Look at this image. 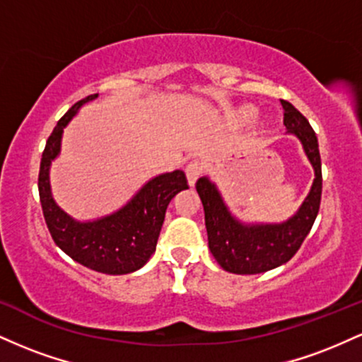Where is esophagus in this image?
I'll use <instances>...</instances> for the list:
<instances>
[{
  "label": "esophagus",
  "mask_w": 362,
  "mask_h": 362,
  "mask_svg": "<svg viewBox=\"0 0 362 362\" xmlns=\"http://www.w3.org/2000/svg\"><path fill=\"white\" fill-rule=\"evenodd\" d=\"M201 173H202V167L199 161H190V163L187 165L185 175H187V182H189L190 187L195 185V182H197V178L201 177Z\"/></svg>",
  "instance_id": "obj_1"
}]
</instances>
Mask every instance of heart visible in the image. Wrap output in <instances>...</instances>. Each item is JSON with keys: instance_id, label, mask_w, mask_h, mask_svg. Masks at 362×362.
Listing matches in <instances>:
<instances>
[{"instance_id": "heart-1", "label": "heart", "mask_w": 362, "mask_h": 362, "mask_svg": "<svg viewBox=\"0 0 362 362\" xmlns=\"http://www.w3.org/2000/svg\"><path fill=\"white\" fill-rule=\"evenodd\" d=\"M255 114H257L255 107H252V105H243L242 109L236 110L235 117H236V120H238V122H250V120H252L253 117H255Z\"/></svg>"}]
</instances>
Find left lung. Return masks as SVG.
<instances>
[{"label":"left lung","mask_w":362,"mask_h":362,"mask_svg":"<svg viewBox=\"0 0 362 362\" xmlns=\"http://www.w3.org/2000/svg\"><path fill=\"white\" fill-rule=\"evenodd\" d=\"M281 103L288 134L300 139L315 172L310 192L296 213L282 223H245L231 213L209 177H201L195 184L204 206L209 250L226 272L260 274L286 264L300 250L317 219L322 199V160L317 134L300 110L286 100Z\"/></svg>","instance_id":"8db88e82"}]
</instances>
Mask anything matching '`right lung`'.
<instances>
[{"mask_svg":"<svg viewBox=\"0 0 362 362\" xmlns=\"http://www.w3.org/2000/svg\"><path fill=\"white\" fill-rule=\"evenodd\" d=\"M97 97L98 93H95L74 103L54 127L40 160L39 195L54 243L66 255L91 271L122 276L138 271L155 253L170 201L180 190L189 189V185L185 173L175 170L153 177L132 195L127 204L102 218L78 221L61 209L52 197L49 178L51 165L61 153L64 127L85 103Z\"/></svg>","mask_w":362,"mask_h":362,"instance_id":"right-lung-1","label":"right lung"}]
</instances>
